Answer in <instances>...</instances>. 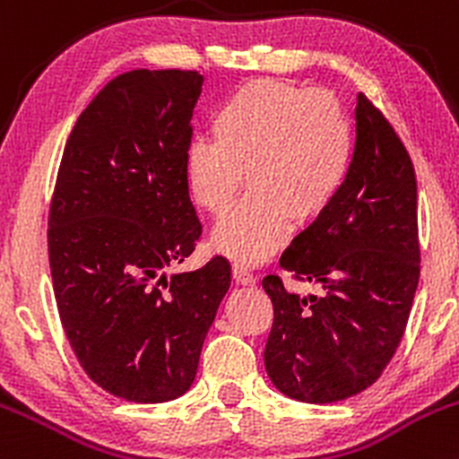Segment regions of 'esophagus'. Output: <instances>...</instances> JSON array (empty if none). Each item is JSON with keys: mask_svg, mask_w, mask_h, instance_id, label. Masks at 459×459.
<instances>
[{"mask_svg": "<svg viewBox=\"0 0 459 459\" xmlns=\"http://www.w3.org/2000/svg\"><path fill=\"white\" fill-rule=\"evenodd\" d=\"M233 277H235V281L242 283V286H253V283H255L253 273H250V270L246 268V266H242V264H235V266H233Z\"/></svg>", "mask_w": 459, "mask_h": 459, "instance_id": "34e87169", "label": "esophagus"}]
</instances>
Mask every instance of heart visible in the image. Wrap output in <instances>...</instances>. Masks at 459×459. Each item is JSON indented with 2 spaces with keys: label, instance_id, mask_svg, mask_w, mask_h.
I'll list each match as a JSON object with an SVG mask.
<instances>
[{
  "label": "heart",
  "instance_id": "obj_1",
  "mask_svg": "<svg viewBox=\"0 0 459 459\" xmlns=\"http://www.w3.org/2000/svg\"><path fill=\"white\" fill-rule=\"evenodd\" d=\"M354 158V129L327 91L250 81L217 108L213 138L185 152V180L200 209H230L244 171L250 195L213 233V248L242 264L264 262L292 233L339 197Z\"/></svg>",
  "mask_w": 459,
  "mask_h": 459
}]
</instances>
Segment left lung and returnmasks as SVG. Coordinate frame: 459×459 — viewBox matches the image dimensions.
I'll return each mask as SVG.
<instances>
[{
  "instance_id": "obj_1",
  "label": "left lung",
  "mask_w": 459,
  "mask_h": 459,
  "mask_svg": "<svg viewBox=\"0 0 459 459\" xmlns=\"http://www.w3.org/2000/svg\"><path fill=\"white\" fill-rule=\"evenodd\" d=\"M354 118L343 189L279 259L321 297L288 290L277 274L262 281L274 307L264 363L274 387L299 403H339L378 380L420 279L411 158L368 96H356Z\"/></svg>"
}]
</instances>
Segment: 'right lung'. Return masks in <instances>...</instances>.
<instances>
[{
    "label": "right lung",
    "instance_id": "right-lung-1",
    "mask_svg": "<svg viewBox=\"0 0 459 459\" xmlns=\"http://www.w3.org/2000/svg\"><path fill=\"white\" fill-rule=\"evenodd\" d=\"M202 83L195 70L116 76L76 120L56 176L48 253L61 323L85 374L132 403L189 392L230 288L224 257L167 273L202 233L185 180Z\"/></svg>",
    "mask_w": 459,
    "mask_h": 459
}]
</instances>
